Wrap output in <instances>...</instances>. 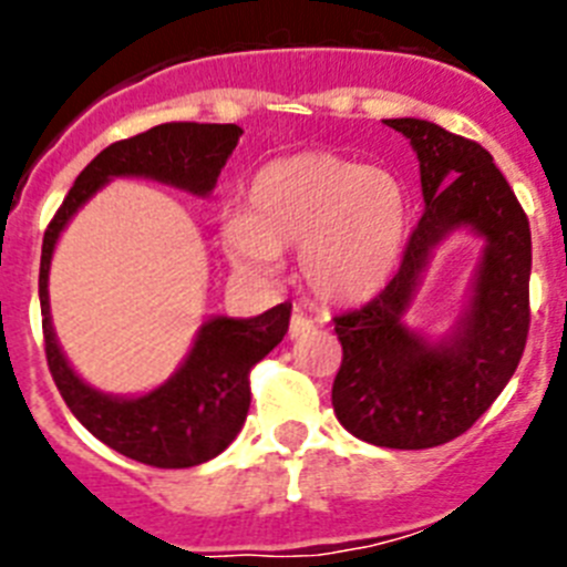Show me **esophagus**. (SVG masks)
Instances as JSON below:
<instances>
[{
    "label": "esophagus",
    "mask_w": 567,
    "mask_h": 567,
    "mask_svg": "<svg viewBox=\"0 0 567 567\" xmlns=\"http://www.w3.org/2000/svg\"><path fill=\"white\" fill-rule=\"evenodd\" d=\"M309 329H312V320L303 318V315H292V320H289V338H303V334H309Z\"/></svg>",
    "instance_id": "obj_1"
}]
</instances>
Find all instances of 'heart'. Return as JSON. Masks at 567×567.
<instances>
[{"label": "heart", "mask_w": 567, "mask_h": 567, "mask_svg": "<svg viewBox=\"0 0 567 567\" xmlns=\"http://www.w3.org/2000/svg\"><path fill=\"white\" fill-rule=\"evenodd\" d=\"M409 229V195L385 169L338 153H298L252 175L247 209L221 221L244 272H272L298 247V280L323 303H358L392 278Z\"/></svg>", "instance_id": "heart-1"}]
</instances>
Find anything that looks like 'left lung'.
Masks as SVG:
<instances>
[{
  "mask_svg": "<svg viewBox=\"0 0 567 567\" xmlns=\"http://www.w3.org/2000/svg\"><path fill=\"white\" fill-rule=\"evenodd\" d=\"M385 124L417 153L425 209L394 278L334 318L343 363L332 405L346 432L365 443L434 449L468 432L517 372L530 323V229L488 150L423 118ZM454 228L484 238V260L458 327L429 341L402 315L431 249Z\"/></svg>",
  "mask_w": 567,
  "mask_h": 567,
  "instance_id": "obj_1",
  "label": "left lung"
}]
</instances>
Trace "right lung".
<instances>
[{
  "instance_id": "obj_1",
  "label": "right lung",
  "mask_w": 567,
  "mask_h": 567,
  "mask_svg": "<svg viewBox=\"0 0 567 567\" xmlns=\"http://www.w3.org/2000/svg\"><path fill=\"white\" fill-rule=\"evenodd\" d=\"M240 133L244 130L238 124L169 122L110 144L79 173L76 184L44 229L39 303L44 354L53 383L70 412L93 437L113 452L153 468L202 465L218 457L238 437L249 412V372L284 340L292 303H278L258 318H209L198 329L187 360L167 383L142 398H113L84 383L59 349L50 323V258L70 218L110 178H153L207 198Z\"/></svg>"
}]
</instances>
